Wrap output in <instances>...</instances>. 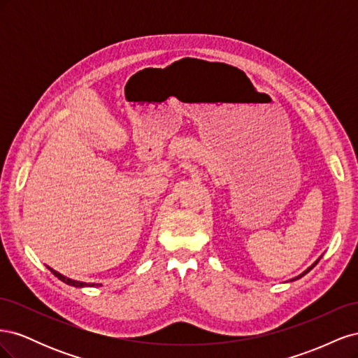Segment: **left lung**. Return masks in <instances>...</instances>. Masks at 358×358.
Instances as JSON below:
<instances>
[{"instance_id": "8db88e82", "label": "left lung", "mask_w": 358, "mask_h": 358, "mask_svg": "<svg viewBox=\"0 0 358 358\" xmlns=\"http://www.w3.org/2000/svg\"><path fill=\"white\" fill-rule=\"evenodd\" d=\"M318 262H320V258H318V259H317V262H315V263H313V264H312V266H310V267H308V268H306V270H305V272H303V273H301V275H299V276H297V278H294V279H299V278H301V276H305V275H306V273H308V272H310V270H312V268H313V267H315V266H317V264H318Z\"/></svg>"}]
</instances>
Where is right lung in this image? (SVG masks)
Listing matches in <instances>:
<instances>
[{
  "instance_id": "1",
  "label": "right lung",
  "mask_w": 358,
  "mask_h": 358,
  "mask_svg": "<svg viewBox=\"0 0 358 358\" xmlns=\"http://www.w3.org/2000/svg\"><path fill=\"white\" fill-rule=\"evenodd\" d=\"M50 272L55 275L58 279H61L62 282H66V284H69V285H73V287H79V288H82V287H99V285H101V284H86V282H79V280H73V279H70V278H66L64 275H61V273H58L57 270H53V268H50V267H48Z\"/></svg>"
}]
</instances>
